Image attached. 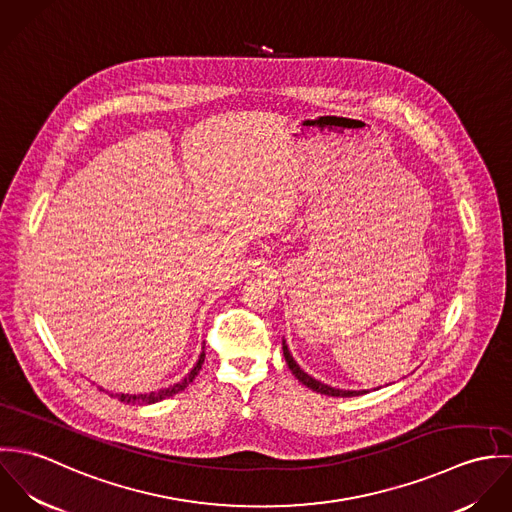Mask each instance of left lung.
Here are the masks:
<instances>
[{
    "mask_svg": "<svg viewBox=\"0 0 512 512\" xmlns=\"http://www.w3.org/2000/svg\"><path fill=\"white\" fill-rule=\"evenodd\" d=\"M282 349H284V359H286V363L290 366L293 376H295L303 386L311 388L313 392H319V394H325V396H335V398H353V396H361V394L368 392V390H343V388L329 386V384H325V382L313 378L311 374H307L301 366L295 363V359H293L292 353H290V349H288L286 339L282 341ZM378 388H380V386H378ZM378 388H374V390H378Z\"/></svg>",
    "mask_w": 512,
    "mask_h": 512,
    "instance_id": "1",
    "label": "left lung"
}]
</instances>
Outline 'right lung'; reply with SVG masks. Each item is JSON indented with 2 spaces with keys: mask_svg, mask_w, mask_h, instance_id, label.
<instances>
[{
  "mask_svg": "<svg viewBox=\"0 0 512 512\" xmlns=\"http://www.w3.org/2000/svg\"><path fill=\"white\" fill-rule=\"evenodd\" d=\"M203 361H205V347H203V351H201V355H199V359H197V363L195 366L179 380V382H175V384H171V386H165V388H159V390H151V392H142V394H124V392H110V396H114V398H118L120 402H124V404H138V406H147V404H155V402H161V400H165V398H169V396H173V394H177V392H181V390H185L193 380H195V376L199 374V370H201V366H203ZM102 390V388H100Z\"/></svg>",
  "mask_w": 512,
  "mask_h": 512,
  "instance_id": "add662e5",
  "label": "right lung"
}]
</instances>
